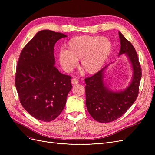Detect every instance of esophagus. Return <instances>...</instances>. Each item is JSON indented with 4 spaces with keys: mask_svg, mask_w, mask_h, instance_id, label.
I'll list each match as a JSON object with an SVG mask.
<instances>
[{
    "mask_svg": "<svg viewBox=\"0 0 155 155\" xmlns=\"http://www.w3.org/2000/svg\"><path fill=\"white\" fill-rule=\"evenodd\" d=\"M78 83H79V81H78V79L73 78L72 79V83L73 84V85H76V84H78Z\"/></svg>",
    "mask_w": 155,
    "mask_h": 155,
    "instance_id": "34e87169",
    "label": "esophagus"
}]
</instances>
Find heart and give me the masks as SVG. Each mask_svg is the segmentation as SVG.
Masks as SVG:
<instances>
[{"instance_id": "b5f03b06", "label": "heart", "mask_w": 155, "mask_h": 155, "mask_svg": "<svg viewBox=\"0 0 155 155\" xmlns=\"http://www.w3.org/2000/svg\"><path fill=\"white\" fill-rule=\"evenodd\" d=\"M67 50H61L58 59L61 66L70 72L80 60L79 67L88 74L97 73L104 66L112 50V43L106 37L82 35L70 39Z\"/></svg>"}]
</instances>
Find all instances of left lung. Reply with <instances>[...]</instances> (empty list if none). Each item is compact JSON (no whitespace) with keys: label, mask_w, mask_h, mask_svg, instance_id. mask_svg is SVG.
Returning a JSON list of instances; mask_svg holds the SVG:
<instances>
[{"label":"left lung","mask_w":155,"mask_h":155,"mask_svg":"<svg viewBox=\"0 0 155 155\" xmlns=\"http://www.w3.org/2000/svg\"><path fill=\"white\" fill-rule=\"evenodd\" d=\"M120 50L119 55L125 54L133 70L132 81L123 91L114 92L104 82V68L90 78L85 79L86 86V106L89 114L100 123H109L120 118L131 107L138 95L142 77L137 51L133 45L119 32Z\"/></svg>","instance_id":"obj_1"}]
</instances>
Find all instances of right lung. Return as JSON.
Segmentation results:
<instances>
[{
	"mask_svg": "<svg viewBox=\"0 0 155 155\" xmlns=\"http://www.w3.org/2000/svg\"><path fill=\"white\" fill-rule=\"evenodd\" d=\"M62 33L44 30L23 48L17 63L15 87L22 107L35 118L50 121L61 114L71 90V77L59 72L54 49L66 37Z\"/></svg>",
	"mask_w": 155,
	"mask_h": 155,
	"instance_id": "obj_1",
	"label": "right lung"
}]
</instances>
